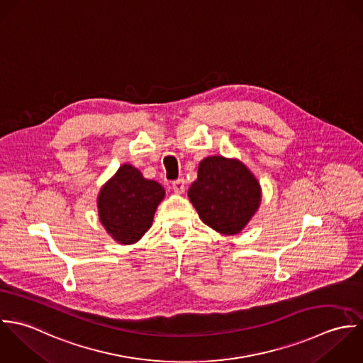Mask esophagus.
<instances>
[{"mask_svg":"<svg viewBox=\"0 0 363 363\" xmlns=\"http://www.w3.org/2000/svg\"><path fill=\"white\" fill-rule=\"evenodd\" d=\"M172 191L175 194H184L185 191V179L184 178H179V179H175L172 182Z\"/></svg>","mask_w":363,"mask_h":363,"instance_id":"obj_1","label":"esophagus"}]
</instances>
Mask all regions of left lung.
Segmentation results:
<instances>
[{"mask_svg": "<svg viewBox=\"0 0 363 363\" xmlns=\"http://www.w3.org/2000/svg\"><path fill=\"white\" fill-rule=\"evenodd\" d=\"M188 196L203 223L221 234H235L258 209L261 191L244 164L215 155L199 164Z\"/></svg>", "mask_w": 363, "mask_h": 363, "instance_id": "left-lung-1", "label": "left lung"}]
</instances>
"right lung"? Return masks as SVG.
I'll return each instance as SVG.
<instances>
[{
    "instance_id": "obj_1",
    "label": "right lung",
    "mask_w": 363,
    "mask_h": 363,
    "mask_svg": "<svg viewBox=\"0 0 363 363\" xmlns=\"http://www.w3.org/2000/svg\"><path fill=\"white\" fill-rule=\"evenodd\" d=\"M164 195L165 191L158 182L145 179L138 168L125 164L101 189L99 218L116 241L136 242L150 228Z\"/></svg>"
}]
</instances>
